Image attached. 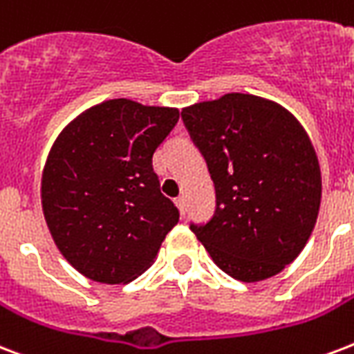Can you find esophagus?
<instances>
[{
	"label": "esophagus",
	"instance_id": "esophagus-1",
	"mask_svg": "<svg viewBox=\"0 0 354 354\" xmlns=\"http://www.w3.org/2000/svg\"><path fill=\"white\" fill-rule=\"evenodd\" d=\"M174 202H176V206H178V209H180V213H182V215H185V198H183V196H178Z\"/></svg>",
	"mask_w": 354,
	"mask_h": 354
}]
</instances>
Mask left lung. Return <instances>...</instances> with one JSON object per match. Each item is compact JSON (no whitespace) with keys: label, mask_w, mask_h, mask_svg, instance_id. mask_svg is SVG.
I'll return each instance as SVG.
<instances>
[{"label":"left lung","mask_w":354,"mask_h":354,"mask_svg":"<svg viewBox=\"0 0 354 354\" xmlns=\"http://www.w3.org/2000/svg\"><path fill=\"white\" fill-rule=\"evenodd\" d=\"M217 195L215 215L191 225L232 279L260 282L301 254L321 204L314 145L288 109L254 94L230 93L182 109Z\"/></svg>","instance_id":"left-lung-1"}]
</instances>
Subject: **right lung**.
Here are the masks:
<instances>
[{
  "mask_svg": "<svg viewBox=\"0 0 354 354\" xmlns=\"http://www.w3.org/2000/svg\"><path fill=\"white\" fill-rule=\"evenodd\" d=\"M178 118L176 107L107 100L53 142L40 183L42 212L61 254L83 277L128 284L152 266L180 219L152 165Z\"/></svg>",
  "mask_w": 354,
  "mask_h": 354,
  "instance_id": "right-lung-1",
  "label": "right lung"
}]
</instances>
